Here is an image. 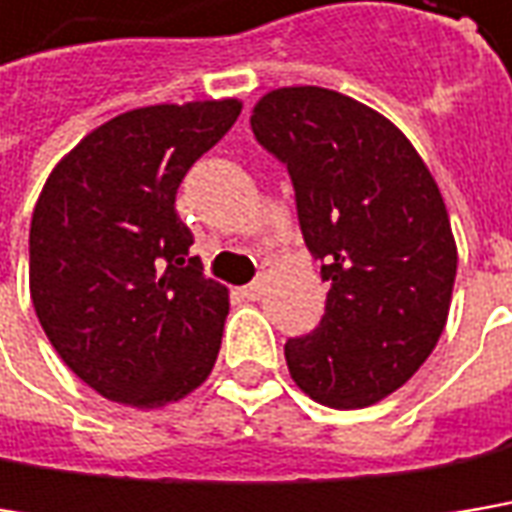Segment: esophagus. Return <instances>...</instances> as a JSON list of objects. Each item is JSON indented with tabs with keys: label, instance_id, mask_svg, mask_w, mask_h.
Returning a JSON list of instances; mask_svg holds the SVG:
<instances>
[{
	"label": "esophagus",
	"instance_id": "esophagus-1",
	"mask_svg": "<svg viewBox=\"0 0 512 512\" xmlns=\"http://www.w3.org/2000/svg\"><path fill=\"white\" fill-rule=\"evenodd\" d=\"M243 295H246L249 301H260V298H263V281H252L249 286H243Z\"/></svg>",
	"mask_w": 512,
	"mask_h": 512
}]
</instances>
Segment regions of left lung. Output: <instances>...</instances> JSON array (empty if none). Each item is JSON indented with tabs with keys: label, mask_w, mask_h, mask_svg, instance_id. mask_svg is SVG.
Returning a JSON list of instances; mask_svg holds the SVG:
<instances>
[{
	"label": "left lung",
	"mask_w": 512,
	"mask_h": 512,
	"mask_svg": "<svg viewBox=\"0 0 512 512\" xmlns=\"http://www.w3.org/2000/svg\"><path fill=\"white\" fill-rule=\"evenodd\" d=\"M252 133L289 170L330 284L316 330L284 345L289 374L321 406H374L426 362L449 316L458 249L435 176L385 115L321 86L266 92Z\"/></svg>",
	"instance_id": "8db88e82"
}]
</instances>
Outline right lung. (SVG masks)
<instances>
[{"label": "right lung", "mask_w": 512, "mask_h": 512, "mask_svg": "<svg viewBox=\"0 0 512 512\" xmlns=\"http://www.w3.org/2000/svg\"><path fill=\"white\" fill-rule=\"evenodd\" d=\"M240 109L234 98L130 109L63 156L34 205L37 318L60 359L112 403H176L217 362L228 289L188 255L176 191Z\"/></svg>", "instance_id": "right-lung-1"}]
</instances>
